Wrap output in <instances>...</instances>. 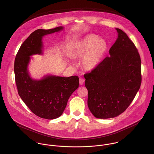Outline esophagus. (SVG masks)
<instances>
[{
    "mask_svg": "<svg viewBox=\"0 0 154 154\" xmlns=\"http://www.w3.org/2000/svg\"><path fill=\"white\" fill-rule=\"evenodd\" d=\"M84 82H85V79H84L83 78H80L79 79V84L81 85H84Z\"/></svg>",
    "mask_w": 154,
    "mask_h": 154,
    "instance_id": "1",
    "label": "esophagus"
}]
</instances>
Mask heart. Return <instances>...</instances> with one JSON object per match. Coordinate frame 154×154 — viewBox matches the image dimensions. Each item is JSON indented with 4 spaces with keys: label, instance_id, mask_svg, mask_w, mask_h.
Listing matches in <instances>:
<instances>
[{
    "label": "heart",
    "instance_id": "1",
    "mask_svg": "<svg viewBox=\"0 0 154 154\" xmlns=\"http://www.w3.org/2000/svg\"><path fill=\"white\" fill-rule=\"evenodd\" d=\"M108 48L106 41L91 34L85 36L73 46L72 57L81 59L82 67L86 70H92L99 65Z\"/></svg>",
    "mask_w": 154,
    "mask_h": 154
}]
</instances>
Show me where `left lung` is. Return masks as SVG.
<instances>
[{
  "label": "left lung",
  "instance_id": "left-lung-1",
  "mask_svg": "<svg viewBox=\"0 0 154 154\" xmlns=\"http://www.w3.org/2000/svg\"><path fill=\"white\" fill-rule=\"evenodd\" d=\"M118 37L106 57L84 75L88 92V106L98 119L113 118L129 106L141 81V60L127 34L116 28Z\"/></svg>",
  "mask_w": 154,
  "mask_h": 154
}]
</instances>
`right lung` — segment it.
Returning <instances> with one entry per match:
<instances>
[{
    "label": "right lung",
    "instance_id": "right-lung-1",
    "mask_svg": "<svg viewBox=\"0 0 154 154\" xmlns=\"http://www.w3.org/2000/svg\"><path fill=\"white\" fill-rule=\"evenodd\" d=\"M63 28L58 26L35 30L22 43L15 59L14 72L19 95L34 114L48 120L62 114L69 97L79 87V78L47 75L40 79H34L31 77L28 67L31 56L43 54V37Z\"/></svg>",
    "mask_w": 154,
    "mask_h": 154
}]
</instances>
